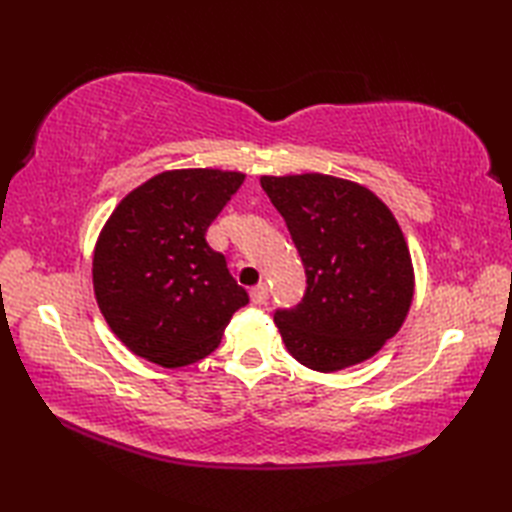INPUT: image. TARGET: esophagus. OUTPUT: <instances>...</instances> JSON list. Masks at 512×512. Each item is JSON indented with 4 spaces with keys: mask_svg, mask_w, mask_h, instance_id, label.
Returning a JSON list of instances; mask_svg holds the SVG:
<instances>
[{
    "mask_svg": "<svg viewBox=\"0 0 512 512\" xmlns=\"http://www.w3.org/2000/svg\"><path fill=\"white\" fill-rule=\"evenodd\" d=\"M266 299H268V286L266 284H257L255 288H250V301L253 303H266Z\"/></svg>",
    "mask_w": 512,
    "mask_h": 512,
    "instance_id": "34e87169",
    "label": "esophagus"
}]
</instances>
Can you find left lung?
I'll use <instances>...</instances> for the list:
<instances>
[{
  "label": "left lung",
  "mask_w": 512,
  "mask_h": 512,
  "mask_svg": "<svg viewBox=\"0 0 512 512\" xmlns=\"http://www.w3.org/2000/svg\"><path fill=\"white\" fill-rule=\"evenodd\" d=\"M308 288L275 323L301 365L330 374L372 358L405 323L416 277L402 228L376 193L325 173L262 176Z\"/></svg>",
  "instance_id": "left-lung-1"
}]
</instances>
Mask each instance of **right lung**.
Wrapping results in <instances>:
<instances>
[{"instance_id":"1","label":"right lung","mask_w":512,"mask_h":512,"mask_svg":"<svg viewBox=\"0 0 512 512\" xmlns=\"http://www.w3.org/2000/svg\"><path fill=\"white\" fill-rule=\"evenodd\" d=\"M244 173L171 169L118 202L92 259L94 295L112 332L136 356L176 369L202 361L248 295L206 244Z\"/></svg>"}]
</instances>
